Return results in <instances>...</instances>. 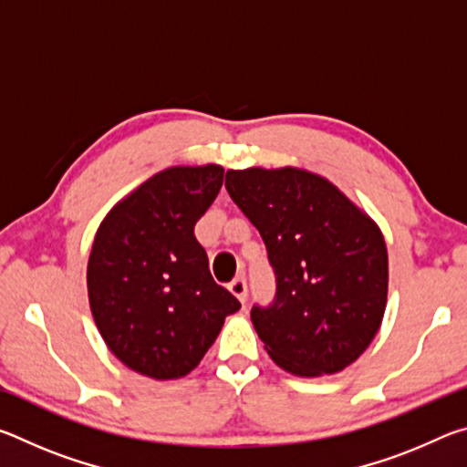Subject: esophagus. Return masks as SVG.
<instances>
[{"label":"esophagus","instance_id":"1","mask_svg":"<svg viewBox=\"0 0 467 467\" xmlns=\"http://www.w3.org/2000/svg\"><path fill=\"white\" fill-rule=\"evenodd\" d=\"M228 290L233 292V295L241 300V303H244L247 300V280L243 278H234L231 284H228Z\"/></svg>","mask_w":467,"mask_h":467}]
</instances>
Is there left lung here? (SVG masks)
Here are the masks:
<instances>
[{
    "instance_id": "8db88e82",
    "label": "left lung",
    "mask_w": 467,
    "mask_h": 467,
    "mask_svg": "<svg viewBox=\"0 0 467 467\" xmlns=\"http://www.w3.org/2000/svg\"><path fill=\"white\" fill-rule=\"evenodd\" d=\"M224 185L262 234L275 274L274 303L251 309L267 354L298 377L352 365L373 342L387 305L381 228L305 169L228 171Z\"/></svg>"
}]
</instances>
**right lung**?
I'll use <instances>...</instances> for the list:
<instances>
[{"mask_svg":"<svg viewBox=\"0 0 467 467\" xmlns=\"http://www.w3.org/2000/svg\"><path fill=\"white\" fill-rule=\"evenodd\" d=\"M224 169L171 167L110 208L88 257V300L109 350L136 373H192L241 303L218 286L193 226L223 187Z\"/></svg>","mask_w":467,"mask_h":467,"instance_id":"1","label":"right lung"}]
</instances>
